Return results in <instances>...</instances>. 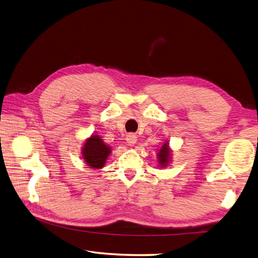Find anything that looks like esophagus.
Listing matches in <instances>:
<instances>
[{
	"label": "esophagus",
	"mask_w": 258,
	"mask_h": 258,
	"mask_svg": "<svg viewBox=\"0 0 258 258\" xmlns=\"http://www.w3.org/2000/svg\"><path fill=\"white\" fill-rule=\"evenodd\" d=\"M126 143L128 146H135V144L137 143V137L135 134H128L126 136Z\"/></svg>",
	"instance_id": "esophagus-1"
}]
</instances>
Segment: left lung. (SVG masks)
Instances as JSON below:
<instances>
[{
    "mask_svg": "<svg viewBox=\"0 0 258 258\" xmlns=\"http://www.w3.org/2000/svg\"><path fill=\"white\" fill-rule=\"evenodd\" d=\"M172 161V149L170 147L169 141H164L157 153V162L160 169L168 168Z\"/></svg>",
    "mask_w": 258,
    "mask_h": 258,
    "instance_id": "left-lung-1",
    "label": "left lung"
}]
</instances>
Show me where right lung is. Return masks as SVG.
Segmentation results:
<instances>
[{
  "label": "right lung",
  "instance_id": "obj_1",
  "mask_svg": "<svg viewBox=\"0 0 258 258\" xmlns=\"http://www.w3.org/2000/svg\"><path fill=\"white\" fill-rule=\"evenodd\" d=\"M112 153V147L103 142L98 134H91L86 138L81 150L84 162L91 169H102L109 156Z\"/></svg>",
  "mask_w": 258,
  "mask_h": 258
}]
</instances>
